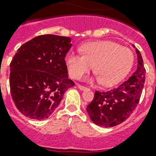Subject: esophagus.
<instances>
[{
	"label": "esophagus",
	"mask_w": 156,
	"mask_h": 156,
	"mask_svg": "<svg viewBox=\"0 0 156 156\" xmlns=\"http://www.w3.org/2000/svg\"><path fill=\"white\" fill-rule=\"evenodd\" d=\"M78 89H79V90H86V86H81V85H78Z\"/></svg>",
	"instance_id": "34e87169"
}]
</instances>
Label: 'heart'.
<instances>
[{
	"instance_id": "obj_1",
	"label": "heart",
	"mask_w": 156,
	"mask_h": 156,
	"mask_svg": "<svg viewBox=\"0 0 156 156\" xmlns=\"http://www.w3.org/2000/svg\"><path fill=\"white\" fill-rule=\"evenodd\" d=\"M83 55L70 52L66 57L69 74L79 79L94 65L97 80L105 86H112L122 81L133 66L134 55L126 47L108 40L90 42L80 48Z\"/></svg>"
}]
</instances>
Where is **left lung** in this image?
I'll return each mask as SVG.
<instances>
[{"label":"left lung","instance_id":"1","mask_svg":"<svg viewBox=\"0 0 156 156\" xmlns=\"http://www.w3.org/2000/svg\"><path fill=\"white\" fill-rule=\"evenodd\" d=\"M134 48L137 55V68L133 75L117 88L107 92L96 91L93 101L86 107L90 120L98 126L110 128L120 125L129 118L138 105L146 70L140 52Z\"/></svg>","mask_w":156,"mask_h":156}]
</instances>
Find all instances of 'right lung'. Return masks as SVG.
I'll return each instance as SVG.
<instances>
[{
    "label": "right lung",
    "mask_w": 156,
    "mask_h": 156,
    "mask_svg": "<svg viewBox=\"0 0 156 156\" xmlns=\"http://www.w3.org/2000/svg\"><path fill=\"white\" fill-rule=\"evenodd\" d=\"M71 39L43 35L20 46L10 63L9 85L18 110L44 120L53 113L64 93L74 86L68 78L65 57Z\"/></svg>",
    "instance_id": "1"
}]
</instances>
